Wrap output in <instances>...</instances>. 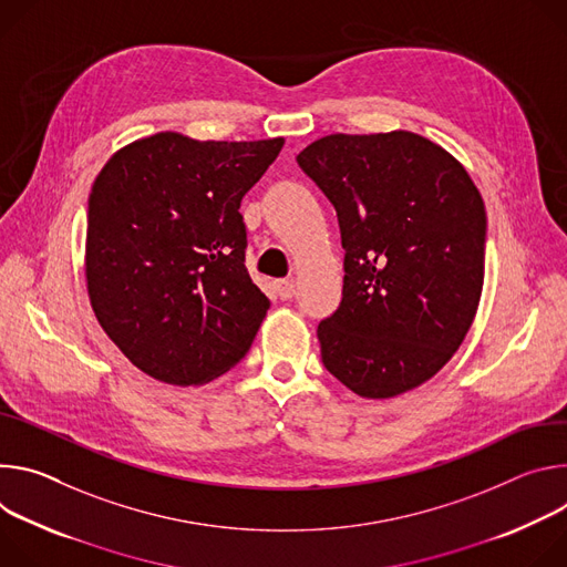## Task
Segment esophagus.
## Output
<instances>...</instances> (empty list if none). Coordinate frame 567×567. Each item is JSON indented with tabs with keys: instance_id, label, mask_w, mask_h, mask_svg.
<instances>
[{
	"instance_id": "1",
	"label": "esophagus",
	"mask_w": 567,
	"mask_h": 567,
	"mask_svg": "<svg viewBox=\"0 0 567 567\" xmlns=\"http://www.w3.org/2000/svg\"><path fill=\"white\" fill-rule=\"evenodd\" d=\"M275 288H277V295L286 301V299H292V295H295V281L292 279H281V281H277L275 284Z\"/></svg>"
}]
</instances>
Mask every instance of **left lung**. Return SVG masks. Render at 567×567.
<instances>
[{
	"label": "left lung",
	"mask_w": 567,
	"mask_h": 567,
	"mask_svg": "<svg viewBox=\"0 0 567 567\" xmlns=\"http://www.w3.org/2000/svg\"><path fill=\"white\" fill-rule=\"evenodd\" d=\"M338 212L342 301L318 327L322 362L351 392L392 399L464 342L484 284L486 212L466 168L408 133L329 135L297 155Z\"/></svg>",
	"instance_id": "1"
}]
</instances>
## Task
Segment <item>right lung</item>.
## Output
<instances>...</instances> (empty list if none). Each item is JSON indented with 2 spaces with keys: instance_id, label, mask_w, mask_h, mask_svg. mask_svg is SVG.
<instances>
[{
  "instance_id": "add662e5",
  "label": "right lung",
  "mask_w": 567,
  "mask_h": 567,
  "mask_svg": "<svg viewBox=\"0 0 567 567\" xmlns=\"http://www.w3.org/2000/svg\"><path fill=\"white\" fill-rule=\"evenodd\" d=\"M284 140L157 133L116 151L92 184L85 277L96 320L135 367L203 385L255 342L270 299L245 268L240 200Z\"/></svg>"
}]
</instances>
